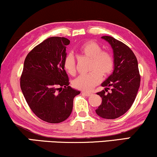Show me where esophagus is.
Instances as JSON below:
<instances>
[{
	"mask_svg": "<svg viewBox=\"0 0 157 157\" xmlns=\"http://www.w3.org/2000/svg\"><path fill=\"white\" fill-rule=\"evenodd\" d=\"M82 94H84V95L86 96H90L93 95V94H92V93H89V92H83Z\"/></svg>",
	"mask_w": 157,
	"mask_h": 157,
	"instance_id": "1",
	"label": "esophagus"
}]
</instances>
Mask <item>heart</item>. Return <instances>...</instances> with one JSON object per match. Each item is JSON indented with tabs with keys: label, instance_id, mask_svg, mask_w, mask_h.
Listing matches in <instances>:
<instances>
[{
	"label": "heart",
	"instance_id": "obj_1",
	"mask_svg": "<svg viewBox=\"0 0 157 157\" xmlns=\"http://www.w3.org/2000/svg\"><path fill=\"white\" fill-rule=\"evenodd\" d=\"M79 51L81 54L91 59L89 69L91 72L79 76L73 83L76 89L89 91L101 82V75L104 77H107L112 74L114 68V59L110 53L102 51L101 47L92 40L86 41L81 45ZM63 66L71 75L76 73V61L71 53L65 57Z\"/></svg>",
	"mask_w": 157,
	"mask_h": 157
}]
</instances>
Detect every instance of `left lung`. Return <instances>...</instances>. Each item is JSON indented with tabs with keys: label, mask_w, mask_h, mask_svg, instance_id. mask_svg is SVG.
I'll list each match as a JSON object with an SVG mask.
<instances>
[{
	"label": "left lung",
	"mask_w": 157,
	"mask_h": 157,
	"mask_svg": "<svg viewBox=\"0 0 157 157\" xmlns=\"http://www.w3.org/2000/svg\"><path fill=\"white\" fill-rule=\"evenodd\" d=\"M101 38L113 49L114 69L101 83L105 90L97 93L102 98V102L96 113L104 119H114L124 114L132 106L140 86L141 77L136 57L129 47L111 36ZM110 87L111 91L108 92Z\"/></svg>",
	"instance_id": "1"
}]
</instances>
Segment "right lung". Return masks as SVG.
<instances>
[{
	"mask_svg": "<svg viewBox=\"0 0 157 157\" xmlns=\"http://www.w3.org/2000/svg\"><path fill=\"white\" fill-rule=\"evenodd\" d=\"M64 37L44 40L25 58L21 89L32 111L43 121L58 124L71 113L75 96L80 91L69 86L63 66L66 46Z\"/></svg>",
	"mask_w": 157,
	"mask_h": 157,
	"instance_id": "add662e5",
	"label": "right lung"
}]
</instances>
